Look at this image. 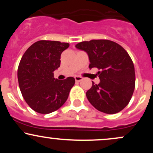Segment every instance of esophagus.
Here are the masks:
<instances>
[{
    "label": "esophagus",
    "instance_id": "obj_1",
    "mask_svg": "<svg viewBox=\"0 0 153 153\" xmlns=\"http://www.w3.org/2000/svg\"><path fill=\"white\" fill-rule=\"evenodd\" d=\"M75 81L76 82H80L82 80V78H81V77H80V76H75Z\"/></svg>",
    "mask_w": 153,
    "mask_h": 153
}]
</instances>
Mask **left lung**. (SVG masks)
I'll list each match as a JSON object with an SVG mask.
<instances>
[{
    "instance_id": "1",
    "label": "left lung",
    "mask_w": 153,
    "mask_h": 153,
    "mask_svg": "<svg viewBox=\"0 0 153 153\" xmlns=\"http://www.w3.org/2000/svg\"><path fill=\"white\" fill-rule=\"evenodd\" d=\"M76 48L88 54L89 68L99 69V84L94 82L86 92L93 106L113 114L124 109L131 100L135 87L134 67L130 56L119 44L107 39L81 42Z\"/></svg>"
}]
</instances>
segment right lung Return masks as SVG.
<instances>
[{
    "instance_id": "add662e5",
    "label": "right lung",
    "mask_w": 153,
    "mask_h": 153,
    "mask_svg": "<svg viewBox=\"0 0 153 153\" xmlns=\"http://www.w3.org/2000/svg\"><path fill=\"white\" fill-rule=\"evenodd\" d=\"M68 43L40 40L24 52L18 68L21 92L26 103L39 114L55 111L65 103L75 78H54V71L60 66L62 52Z\"/></svg>"
}]
</instances>
